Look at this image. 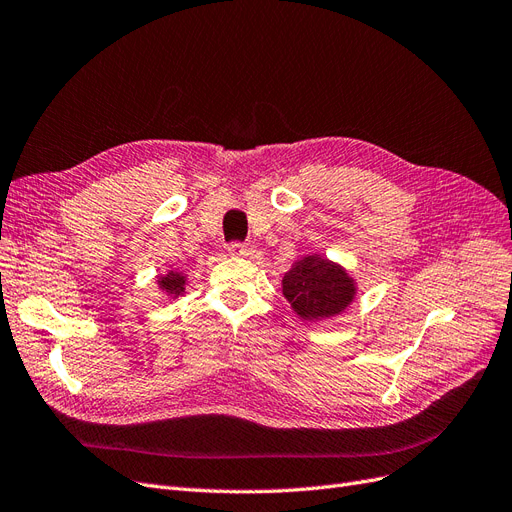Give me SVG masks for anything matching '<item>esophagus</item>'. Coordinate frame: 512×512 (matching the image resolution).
Segmentation results:
<instances>
[{
  "label": "esophagus",
  "mask_w": 512,
  "mask_h": 512,
  "mask_svg": "<svg viewBox=\"0 0 512 512\" xmlns=\"http://www.w3.org/2000/svg\"><path fill=\"white\" fill-rule=\"evenodd\" d=\"M255 251H257V246L251 244V242H246V244L234 242V244L227 246V253H230L232 257H253Z\"/></svg>",
  "instance_id": "34e87169"
}]
</instances>
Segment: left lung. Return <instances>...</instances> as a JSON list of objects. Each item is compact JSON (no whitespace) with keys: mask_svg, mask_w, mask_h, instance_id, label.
Here are the masks:
<instances>
[{"mask_svg":"<svg viewBox=\"0 0 512 512\" xmlns=\"http://www.w3.org/2000/svg\"><path fill=\"white\" fill-rule=\"evenodd\" d=\"M356 291V280L342 263L320 253L295 261L282 278V295L306 323H323L344 314L356 299Z\"/></svg>","mask_w":512,"mask_h":512,"instance_id":"left-lung-1","label":"left lung"}]
</instances>
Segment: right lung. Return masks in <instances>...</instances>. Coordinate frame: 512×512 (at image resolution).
<instances>
[{"instance_id":"right-lung-1","label":"right lung","mask_w":512,"mask_h":512,"mask_svg":"<svg viewBox=\"0 0 512 512\" xmlns=\"http://www.w3.org/2000/svg\"><path fill=\"white\" fill-rule=\"evenodd\" d=\"M156 285L164 299H177L187 291V276L177 270H168L166 274L156 276Z\"/></svg>"}]
</instances>
